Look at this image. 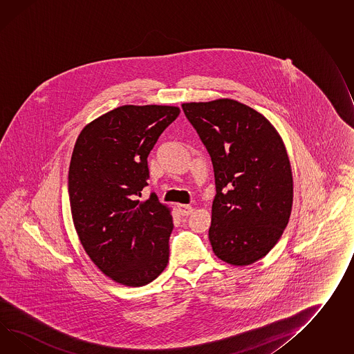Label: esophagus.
<instances>
[{"label":"esophagus","instance_id":"34e87169","mask_svg":"<svg viewBox=\"0 0 354 354\" xmlns=\"http://www.w3.org/2000/svg\"><path fill=\"white\" fill-rule=\"evenodd\" d=\"M178 208H179V212L183 216H189L193 212V207L189 205H179Z\"/></svg>","mask_w":354,"mask_h":354}]
</instances>
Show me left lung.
Instances as JSON below:
<instances>
[{"mask_svg": "<svg viewBox=\"0 0 354 354\" xmlns=\"http://www.w3.org/2000/svg\"><path fill=\"white\" fill-rule=\"evenodd\" d=\"M181 107L214 165L212 250L230 265H250L274 248L292 212L293 176L283 139L263 115L234 100Z\"/></svg>", "mask_w": 354, "mask_h": 354, "instance_id": "obj_1", "label": "left lung"}]
</instances>
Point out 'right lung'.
Listing matches in <instances>:
<instances>
[{
  "instance_id": "right-lung-1",
  "label": "right lung",
  "mask_w": 354,
  "mask_h": 354,
  "mask_svg": "<svg viewBox=\"0 0 354 354\" xmlns=\"http://www.w3.org/2000/svg\"><path fill=\"white\" fill-rule=\"evenodd\" d=\"M179 113L125 104L88 124L75 142L68 183L74 226L95 266L119 284H148L169 262L170 209L155 193L138 197L148 185L147 157Z\"/></svg>"
}]
</instances>
